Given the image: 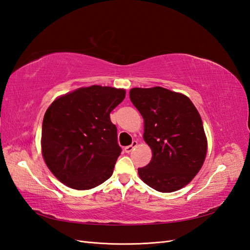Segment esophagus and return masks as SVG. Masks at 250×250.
<instances>
[{
    "label": "esophagus",
    "instance_id": "obj_1",
    "mask_svg": "<svg viewBox=\"0 0 250 250\" xmlns=\"http://www.w3.org/2000/svg\"><path fill=\"white\" fill-rule=\"evenodd\" d=\"M137 146H138V142H137V141H133L131 145H129V146H127V147L124 148L125 152H126V153H130L131 151H132L135 147H137Z\"/></svg>",
    "mask_w": 250,
    "mask_h": 250
}]
</instances>
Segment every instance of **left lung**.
I'll use <instances>...</instances> for the list:
<instances>
[{"mask_svg":"<svg viewBox=\"0 0 250 250\" xmlns=\"http://www.w3.org/2000/svg\"><path fill=\"white\" fill-rule=\"evenodd\" d=\"M132 104L144 119V140L152 150L141 179L162 193L187 186L202 167L207 138L202 120L192 101L161 86L131 88Z\"/></svg>","mask_w":250,"mask_h":250,"instance_id":"1","label":"left lung"}]
</instances>
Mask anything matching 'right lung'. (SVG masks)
Wrapping results in <instances>:
<instances>
[{
  "label": "right lung",
  "instance_id": "right-lung-1",
  "mask_svg": "<svg viewBox=\"0 0 250 250\" xmlns=\"http://www.w3.org/2000/svg\"><path fill=\"white\" fill-rule=\"evenodd\" d=\"M125 94L122 88L92 85L50 105L42 121V155L62 184L89 190L111 176L122 149L109 115Z\"/></svg>",
  "mask_w": 250,
  "mask_h": 250
}]
</instances>
